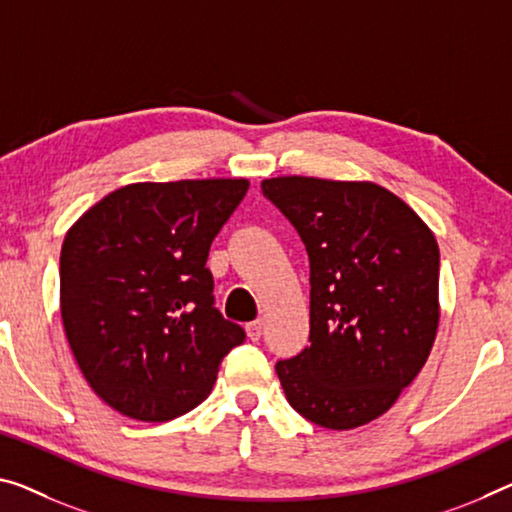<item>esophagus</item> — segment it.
<instances>
[{
    "instance_id": "34e87169",
    "label": "esophagus",
    "mask_w": 512,
    "mask_h": 512,
    "mask_svg": "<svg viewBox=\"0 0 512 512\" xmlns=\"http://www.w3.org/2000/svg\"><path fill=\"white\" fill-rule=\"evenodd\" d=\"M261 334H263V320L249 322V325H247V336L251 338V341H258V338H261Z\"/></svg>"
}]
</instances>
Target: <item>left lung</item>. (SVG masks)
I'll return each instance as SVG.
<instances>
[{"instance_id":"8db88e82","label":"left lung","mask_w":512,"mask_h":512,"mask_svg":"<svg viewBox=\"0 0 512 512\" xmlns=\"http://www.w3.org/2000/svg\"><path fill=\"white\" fill-rule=\"evenodd\" d=\"M261 190L300 233L311 267V345L277 361L281 387L316 426H364L410 387L435 343V235L373 183L281 176Z\"/></svg>"}]
</instances>
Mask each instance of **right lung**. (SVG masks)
<instances>
[{
	"label": "right lung",
	"instance_id": "1",
	"mask_svg": "<svg viewBox=\"0 0 512 512\" xmlns=\"http://www.w3.org/2000/svg\"><path fill=\"white\" fill-rule=\"evenodd\" d=\"M247 190L245 178L125 185L66 233V338L89 387L123 416L162 423L194 410L245 341L215 309L206 261Z\"/></svg>",
	"mask_w": 512,
	"mask_h": 512
}]
</instances>
